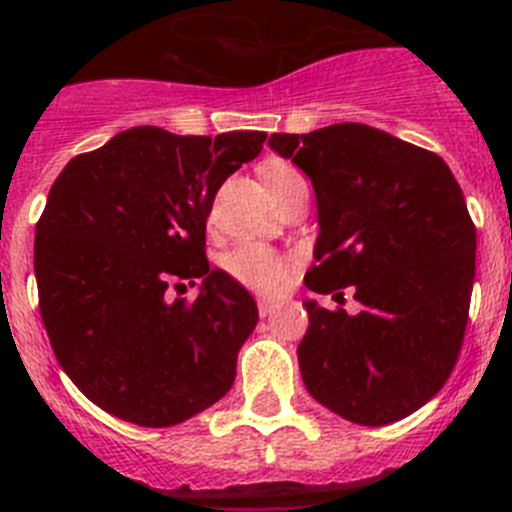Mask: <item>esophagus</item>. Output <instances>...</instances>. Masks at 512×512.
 <instances>
[{
	"label": "esophagus",
	"instance_id": "1",
	"mask_svg": "<svg viewBox=\"0 0 512 512\" xmlns=\"http://www.w3.org/2000/svg\"><path fill=\"white\" fill-rule=\"evenodd\" d=\"M277 310V302H271V300H259V315L261 318H269L271 312Z\"/></svg>",
	"mask_w": 512,
	"mask_h": 512
}]
</instances>
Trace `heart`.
Wrapping results in <instances>:
<instances>
[{
	"instance_id": "b5f03b06",
	"label": "heart",
	"mask_w": 512,
	"mask_h": 512,
	"mask_svg": "<svg viewBox=\"0 0 512 512\" xmlns=\"http://www.w3.org/2000/svg\"><path fill=\"white\" fill-rule=\"evenodd\" d=\"M259 176L261 182H264L266 192L271 194V200H277L279 194H284L287 189L295 187V184L305 182V176L300 174V169L289 164V161H282V158H269V161H264L259 166ZM223 269L228 271L230 279H235V282L243 284L251 292L277 295V292L284 289V284H287L292 261L287 256H282V253L261 246V243H243V246L225 253Z\"/></svg>"
}]
</instances>
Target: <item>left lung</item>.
<instances>
[{
	"label": "left lung",
	"mask_w": 512,
	"mask_h": 512,
	"mask_svg": "<svg viewBox=\"0 0 512 512\" xmlns=\"http://www.w3.org/2000/svg\"><path fill=\"white\" fill-rule=\"evenodd\" d=\"M269 146L310 176L320 235L307 289L361 310L307 300L297 346L302 382L320 405L359 425L408 418L459 359L474 284L477 230L441 156L361 122Z\"/></svg>",
	"instance_id": "left-lung-1"
}]
</instances>
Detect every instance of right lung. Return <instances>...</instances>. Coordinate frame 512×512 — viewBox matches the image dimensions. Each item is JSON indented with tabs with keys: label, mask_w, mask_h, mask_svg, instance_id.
<instances>
[{
	"label": "right lung",
	"mask_w": 512,
	"mask_h": 512,
	"mask_svg": "<svg viewBox=\"0 0 512 512\" xmlns=\"http://www.w3.org/2000/svg\"><path fill=\"white\" fill-rule=\"evenodd\" d=\"M264 140L140 125L71 158L53 182L35 225L40 318L63 372L115 418L166 428L230 390L259 310L210 269L205 228L217 189ZM197 278V301L168 300Z\"/></svg>",
	"instance_id": "obj_1"
}]
</instances>
